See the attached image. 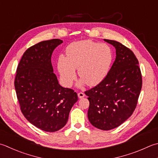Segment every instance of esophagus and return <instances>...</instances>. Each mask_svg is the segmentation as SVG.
Here are the masks:
<instances>
[{"instance_id": "obj_1", "label": "esophagus", "mask_w": 158, "mask_h": 158, "mask_svg": "<svg viewBox=\"0 0 158 158\" xmlns=\"http://www.w3.org/2000/svg\"><path fill=\"white\" fill-rule=\"evenodd\" d=\"M85 97V94L83 93V92H79L78 93V97L79 98H82Z\"/></svg>"}]
</instances>
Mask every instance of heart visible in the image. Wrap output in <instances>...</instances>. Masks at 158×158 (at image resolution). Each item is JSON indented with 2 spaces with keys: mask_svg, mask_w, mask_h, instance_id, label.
Listing matches in <instances>:
<instances>
[{
  "mask_svg": "<svg viewBox=\"0 0 158 158\" xmlns=\"http://www.w3.org/2000/svg\"><path fill=\"white\" fill-rule=\"evenodd\" d=\"M66 57L60 55L57 61L61 81L66 87H70L75 79V69H78L81 83L98 85L107 75L113 59L109 46L89 40L70 43L66 47Z\"/></svg>",
  "mask_w": 158,
  "mask_h": 158,
  "instance_id": "1",
  "label": "heart"
}]
</instances>
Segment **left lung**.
<instances>
[{
    "mask_svg": "<svg viewBox=\"0 0 158 158\" xmlns=\"http://www.w3.org/2000/svg\"><path fill=\"white\" fill-rule=\"evenodd\" d=\"M104 40L116 48V60L103 81L85 94L89 102V122L98 129L110 130L120 126L134 112L143 79L133 51L114 40Z\"/></svg>",
    "mask_w": 158,
    "mask_h": 158,
    "instance_id": "8db88e82",
    "label": "left lung"
}]
</instances>
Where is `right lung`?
<instances>
[{
  "label": "right lung",
  "instance_id": "add662e5",
  "mask_svg": "<svg viewBox=\"0 0 158 158\" xmlns=\"http://www.w3.org/2000/svg\"><path fill=\"white\" fill-rule=\"evenodd\" d=\"M62 42L52 39L29 47L18 65L14 80L24 116L36 127L48 132L64 127L78 100L77 92L61 87L53 73L51 55Z\"/></svg>",
  "mask_w": 158,
  "mask_h": 158
}]
</instances>
